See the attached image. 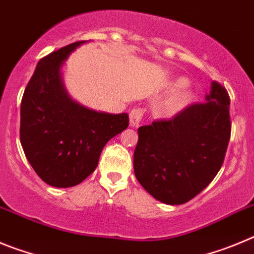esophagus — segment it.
Segmentation results:
<instances>
[{"label":"esophagus","mask_w":254,"mask_h":254,"mask_svg":"<svg viewBox=\"0 0 254 254\" xmlns=\"http://www.w3.org/2000/svg\"><path fill=\"white\" fill-rule=\"evenodd\" d=\"M141 118H143V110L141 109H132L129 114V120H130V125L132 127H136L140 123Z\"/></svg>","instance_id":"esophagus-1"}]
</instances>
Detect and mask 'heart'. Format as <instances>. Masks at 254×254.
<instances>
[{"instance_id":"b5f03b06","label":"heart","mask_w":254,"mask_h":254,"mask_svg":"<svg viewBox=\"0 0 254 254\" xmlns=\"http://www.w3.org/2000/svg\"><path fill=\"white\" fill-rule=\"evenodd\" d=\"M185 78H176L168 83L171 91L154 106L158 118H172L185 110L193 100V91L187 86Z\"/></svg>"}]
</instances>
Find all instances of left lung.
Segmentation results:
<instances>
[{
    "instance_id": "left-lung-1",
    "label": "left lung",
    "mask_w": 254,
    "mask_h": 254,
    "mask_svg": "<svg viewBox=\"0 0 254 254\" xmlns=\"http://www.w3.org/2000/svg\"><path fill=\"white\" fill-rule=\"evenodd\" d=\"M229 106L225 87L212 81L204 104L139 127L134 172L155 200L185 204L218 175L230 139Z\"/></svg>"
}]
</instances>
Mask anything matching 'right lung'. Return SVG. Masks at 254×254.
Segmentation results:
<instances>
[{"label":"right lung","mask_w":254,"mask_h":254,"mask_svg":"<svg viewBox=\"0 0 254 254\" xmlns=\"http://www.w3.org/2000/svg\"><path fill=\"white\" fill-rule=\"evenodd\" d=\"M84 43H73L40 59L22 96V149L36 175L53 187H72L86 180L107 141L129 125L127 114L88 109L65 90L62 67Z\"/></svg>","instance_id":"1"}]
</instances>
